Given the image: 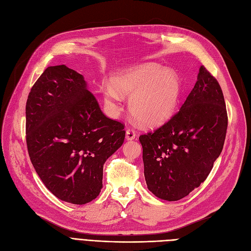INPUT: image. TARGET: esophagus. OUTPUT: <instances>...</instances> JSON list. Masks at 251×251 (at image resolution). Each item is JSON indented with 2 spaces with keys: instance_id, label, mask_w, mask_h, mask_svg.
Returning a JSON list of instances; mask_svg holds the SVG:
<instances>
[{
  "instance_id": "esophagus-1",
  "label": "esophagus",
  "mask_w": 251,
  "mask_h": 251,
  "mask_svg": "<svg viewBox=\"0 0 251 251\" xmlns=\"http://www.w3.org/2000/svg\"><path fill=\"white\" fill-rule=\"evenodd\" d=\"M135 138H137V134L135 133L133 127L128 126L126 128V139L127 140H132V139H135Z\"/></svg>"
}]
</instances>
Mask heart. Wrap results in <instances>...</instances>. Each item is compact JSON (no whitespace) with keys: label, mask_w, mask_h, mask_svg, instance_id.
I'll list each match as a JSON object with an SVG mask.
<instances>
[{"label":"heart","mask_w":251,"mask_h":251,"mask_svg":"<svg viewBox=\"0 0 251 251\" xmlns=\"http://www.w3.org/2000/svg\"><path fill=\"white\" fill-rule=\"evenodd\" d=\"M116 84L125 95H132L130 112L147 126L159 125L168 120L177 105L180 82L173 71H164L156 63L142 64L117 78ZM107 104L115 105L121 100V94L107 85L103 89Z\"/></svg>","instance_id":"b5f03b06"}]
</instances>
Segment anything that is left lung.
<instances>
[{"label":"left lung","instance_id":"obj_1","mask_svg":"<svg viewBox=\"0 0 251 251\" xmlns=\"http://www.w3.org/2000/svg\"><path fill=\"white\" fill-rule=\"evenodd\" d=\"M227 126L221 86L201 65L180 110L156 130L139 136L149 190L171 201L198 188L220 156Z\"/></svg>","mask_w":251,"mask_h":251}]
</instances>
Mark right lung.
Instances as JSON below:
<instances>
[{
    "instance_id": "1",
    "label": "right lung",
    "mask_w": 251,
    "mask_h": 251,
    "mask_svg": "<svg viewBox=\"0 0 251 251\" xmlns=\"http://www.w3.org/2000/svg\"><path fill=\"white\" fill-rule=\"evenodd\" d=\"M120 121L101 112L83 76L66 65L49 66L26 102V145L45 187L75 205L95 200L105 160L124 144Z\"/></svg>"
}]
</instances>
